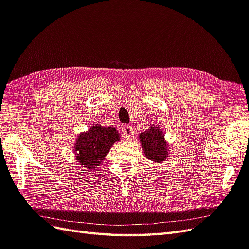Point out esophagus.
I'll list each match as a JSON object with an SVG mask.
<instances>
[{"label":"esophagus","instance_id":"esophagus-1","mask_svg":"<svg viewBox=\"0 0 249 249\" xmlns=\"http://www.w3.org/2000/svg\"><path fill=\"white\" fill-rule=\"evenodd\" d=\"M122 133H123V136H124L125 138H127V139L131 138L132 135H133L132 127H131L130 125H124V126L122 127Z\"/></svg>","mask_w":249,"mask_h":249}]
</instances>
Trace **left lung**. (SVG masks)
I'll return each mask as SVG.
<instances>
[{"label": "left lung", "mask_w": 249, "mask_h": 249, "mask_svg": "<svg viewBox=\"0 0 249 249\" xmlns=\"http://www.w3.org/2000/svg\"><path fill=\"white\" fill-rule=\"evenodd\" d=\"M142 147L146 158L155 163H162L167 157V144L164 141V135L159 127H150L140 135Z\"/></svg>", "instance_id": "8db88e82"}]
</instances>
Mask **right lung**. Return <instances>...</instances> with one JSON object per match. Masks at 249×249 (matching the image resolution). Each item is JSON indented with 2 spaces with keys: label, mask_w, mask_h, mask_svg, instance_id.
I'll use <instances>...</instances> for the list:
<instances>
[{
  "label": "right lung",
  "mask_w": 249,
  "mask_h": 249,
  "mask_svg": "<svg viewBox=\"0 0 249 249\" xmlns=\"http://www.w3.org/2000/svg\"><path fill=\"white\" fill-rule=\"evenodd\" d=\"M119 140L120 135L116 128L92 126L76 139L74 146L76 160L86 169L95 168L103 161L113 143Z\"/></svg>",
  "instance_id": "obj_1"
}]
</instances>
